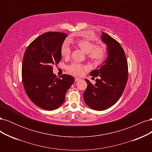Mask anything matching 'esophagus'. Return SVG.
Listing matches in <instances>:
<instances>
[{
    "label": "esophagus",
    "instance_id": "1",
    "mask_svg": "<svg viewBox=\"0 0 152 152\" xmlns=\"http://www.w3.org/2000/svg\"><path fill=\"white\" fill-rule=\"evenodd\" d=\"M79 80H80L79 78H78V77H75V82L79 81Z\"/></svg>",
    "mask_w": 152,
    "mask_h": 152
}]
</instances>
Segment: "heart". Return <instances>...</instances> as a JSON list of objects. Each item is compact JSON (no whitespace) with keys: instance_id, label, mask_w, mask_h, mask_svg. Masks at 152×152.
<instances>
[{"instance_id":"1","label":"heart","mask_w":152,"mask_h":152,"mask_svg":"<svg viewBox=\"0 0 152 152\" xmlns=\"http://www.w3.org/2000/svg\"><path fill=\"white\" fill-rule=\"evenodd\" d=\"M77 47L81 49L87 55V58L95 64L102 63L107 55V49L102 45H95L94 43L84 39L77 40L74 42ZM61 56L68 58L70 56L71 50L67 44L64 43L61 48ZM86 66L79 63H73L67 66V70L70 73L75 75H81Z\"/></svg>"}]
</instances>
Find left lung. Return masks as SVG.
<instances>
[{
  "mask_svg": "<svg viewBox=\"0 0 152 152\" xmlns=\"http://www.w3.org/2000/svg\"><path fill=\"white\" fill-rule=\"evenodd\" d=\"M102 40L107 45V58L102 66L90 72L91 76L98 77L94 84L85 79L87 87L83 94L86 104L98 111L111 107L117 102L128 79L127 61L121 44L104 32Z\"/></svg>",
  "mask_w": 152,
  "mask_h": 152,
  "instance_id": "left-lung-1",
  "label": "left lung"
}]
</instances>
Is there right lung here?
Returning a JSON list of instances; mask_svg holds the SVG:
<instances>
[{
    "instance_id": "right-lung-1",
    "label": "right lung",
    "mask_w": 152,
    "mask_h": 152,
    "mask_svg": "<svg viewBox=\"0 0 152 152\" xmlns=\"http://www.w3.org/2000/svg\"><path fill=\"white\" fill-rule=\"evenodd\" d=\"M66 37L61 32H46L32 41L24 54L21 72L25 92L32 102L44 110L60 107L75 81L70 75L59 79L53 72V66L61 61L60 50Z\"/></svg>"
}]
</instances>
